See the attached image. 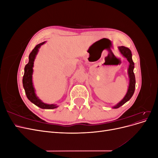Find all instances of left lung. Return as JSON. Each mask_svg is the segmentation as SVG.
Segmentation results:
<instances>
[{"label": "left lung", "instance_id": "obj_1", "mask_svg": "<svg viewBox=\"0 0 158 158\" xmlns=\"http://www.w3.org/2000/svg\"><path fill=\"white\" fill-rule=\"evenodd\" d=\"M118 49L120 51L121 53L127 58V60L129 62V66L128 69V74L129 77V85L128 91L125 95V96L121 100V101L118 103L116 106L113 107V109H117L122 106L123 104H125L126 102H127L129 99H130L134 94L135 90V84H136V80H135V75L134 73V68H135V63L132 60V53L131 51L128 48L124 46L118 47Z\"/></svg>", "mask_w": 158, "mask_h": 158}]
</instances>
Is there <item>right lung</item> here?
<instances>
[{"label":"right lung","instance_id":"right-lung-1","mask_svg":"<svg viewBox=\"0 0 158 158\" xmlns=\"http://www.w3.org/2000/svg\"><path fill=\"white\" fill-rule=\"evenodd\" d=\"M45 43V41L42 42L41 44L37 45L35 47V48L30 52V54L29 55V62H28V63L25 66L24 68V74H23V76L22 82L23 88L25 89L26 96L31 103L35 104V106L41 109H51L56 108L58 106H57L56 104H47L42 102L41 100H40L38 98V97H37L32 82L33 67L35 56L37 54L38 51H39V49L40 48V47L42 45H44Z\"/></svg>","mask_w":158,"mask_h":158}]
</instances>
